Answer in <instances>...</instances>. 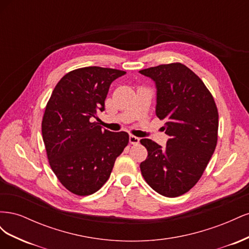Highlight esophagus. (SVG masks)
Returning a JSON list of instances; mask_svg holds the SVG:
<instances>
[{"mask_svg": "<svg viewBox=\"0 0 249 249\" xmlns=\"http://www.w3.org/2000/svg\"><path fill=\"white\" fill-rule=\"evenodd\" d=\"M129 140H130L131 144H133V145H134V144H138L139 141H140V139H139L138 137H136V136H134V135H130Z\"/></svg>", "mask_w": 249, "mask_h": 249, "instance_id": "esophagus-1", "label": "esophagus"}]
</instances>
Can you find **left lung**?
<instances>
[{
  "mask_svg": "<svg viewBox=\"0 0 249 249\" xmlns=\"http://www.w3.org/2000/svg\"><path fill=\"white\" fill-rule=\"evenodd\" d=\"M139 72L156 83V114L165 120L163 129L170 136L165 147L150 139L140 140L147 149L140 170L156 192L177 197L198 182L214 153L218 110L200 78L182 63L161 64Z\"/></svg>",
  "mask_w": 249,
  "mask_h": 249,
  "instance_id": "8db88e82",
  "label": "left lung"
}]
</instances>
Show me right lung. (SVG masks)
Wrapping results in <instances>:
<instances>
[{
	"label": "right lung",
	"instance_id": "right-lung-1",
	"mask_svg": "<svg viewBox=\"0 0 249 249\" xmlns=\"http://www.w3.org/2000/svg\"><path fill=\"white\" fill-rule=\"evenodd\" d=\"M125 71L100 66L67 72L47 104L41 132L50 166L71 193L86 196L110 178L116 158L129 143V134L104 130L95 122L105 110L109 87Z\"/></svg>",
	"mask_w": 249,
	"mask_h": 249
}]
</instances>
